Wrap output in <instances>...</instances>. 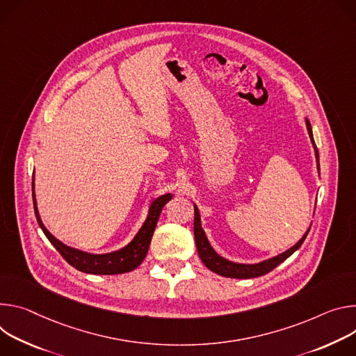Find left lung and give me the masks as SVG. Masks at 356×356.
<instances>
[{"label":"left lung","instance_id":"left-lung-1","mask_svg":"<svg viewBox=\"0 0 356 356\" xmlns=\"http://www.w3.org/2000/svg\"><path fill=\"white\" fill-rule=\"evenodd\" d=\"M307 130L309 134V138L312 141L314 149H315V156H317V167L320 170V158H318V151H317V145L314 143L312 138V131H311V124L307 120ZM309 229L307 230V233L302 236V239L293 246L290 250L284 252L283 254L275 256L273 259H268L266 261H261L259 264H239V263H233L229 261L223 257H220L209 245L205 232L201 226V216L198 212V208L195 207V220H193V233H195V243H196V249H198L200 257L202 260V263L213 273L223 275V277H230V279H253V277H260V275H264L267 273H270L273 268L277 267L280 263H283L286 259H289L305 241L307 234H308Z\"/></svg>","mask_w":356,"mask_h":356}]
</instances>
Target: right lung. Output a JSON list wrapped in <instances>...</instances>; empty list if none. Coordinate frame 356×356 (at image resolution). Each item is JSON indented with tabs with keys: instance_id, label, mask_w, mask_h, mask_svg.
<instances>
[{
	"instance_id": "1",
	"label": "right lung",
	"mask_w": 356,
	"mask_h": 356,
	"mask_svg": "<svg viewBox=\"0 0 356 356\" xmlns=\"http://www.w3.org/2000/svg\"><path fill=\"white\" fill-rule=\"evenodd\" d=\"M32 198H33V209H35V215L39 226H41L48 241L55 246V249L70 266H73L79 271L89 273V274H123L137 268L145 259L158 218H160L163 208L172 198V196L171 193H167L155 200L149 208L147 220L144 222L143 227L140 229L133 242L127 245L124 249L114 253H108V254H89L81 250H76L73 248H69L62 242H59L58 239H55L54 236L48 232V229L44 226L41 218H39L36 202H35V193H32Z\"/></svg>"
}]
</instances>
